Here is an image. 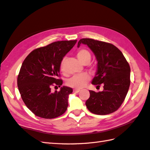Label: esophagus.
<instances>
[{
	"label": "esophagus",
	"instance_id": "obj_1",
	"mask_svg": "<svg viewBox=\"0 0 150 150\" xmlns=\"http://www.w3.org/2000/svg\"><path fill=\"white\" fill-rule=\"evenodd\" d=\"M80 91H81L80 90H77V89H75V90H73V92H74V93H79V92Z\"/></svg>",
	"mask_w": 150,
	"mask_h": 150
}]
</instances>
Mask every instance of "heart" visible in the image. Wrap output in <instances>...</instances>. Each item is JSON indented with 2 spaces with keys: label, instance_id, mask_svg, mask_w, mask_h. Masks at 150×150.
Returning a JSON list of instances; mask_svg holds the SVG:
<instances>
[{
  "label": "heart",
  "instance_id": "1",
  "mask_svg": "<svg viewBox=\"0 0 150 150\" xmlns=\"http://www.w3.org/2000/svg\"><path fill=\"white\" fill-rule=\"evenodd\" d=\"M77 56L79 60L82 63L86 61H90L91 54L88 50L86 49L79 50L77 53ZM66 61V57L62 58L60 64V69L62 71H64V63ZM90 77L87 73L75 75L70 78L67 82V84L69 87L75 89H81L86 84L87 82L90 81Z\"/></svg>",
  "mask_w": 150,
  "mask_h": 150
}]
</instances>
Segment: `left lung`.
I'll list each match as a JSON object with an SVG mask.
<instances>
[{"instance_id":"left-lung-1","label":"left lung","mask_w":150,"mask_h":150,"mask_svg":"<svg viewBox=\"0 0 150 150\" xmlns=\"http://www.w3.org/2000/svg\"><path fill=\"white\" fill-rule=\"evenodd\" d=\"M81 44L87 45L97 60V69L91 84L103 91H90V97L86 102L88 110L96 115H108L117 111L123 101L130 85V67L122 53L110 43L91 39H82Z\"/></svg>"}]
</instances>
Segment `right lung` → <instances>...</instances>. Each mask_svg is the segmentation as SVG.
I'll return each instance as SVG.
<instances>
[{"label":"right lung","mask_w":150,"mask_h":150,"mask_svg":"<svg viewBox=\"0 0 150 150\" xmlns=\"http://www.w3.org/2000/svg\"><path fill=\"white\" fill-rule=\"evenodd\" d=\"M77 42L62 40L32 51L24 59L17 78L22 100L28 109L44 119H54L65 113L68 106L71 88L62 86L59 92L50 91L52 85L62 84L60 64Z\"/></svg>","instance_id":"right-lung-1"}]
</instances>
